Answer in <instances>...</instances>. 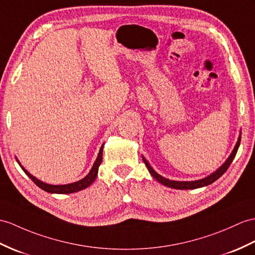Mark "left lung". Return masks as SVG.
<instances>
[{"label":"left lung","instance_id":"obj_1","mask_svg":"<svg viewBox=\"0 0 255 255\" xmlns=\"http://www.w3.org/2000/svg\"><path fill=\"white\" fill-rule=\"evenodd\" d=\"M240 140H241V135L239 137L238 141H237V144L235 146L234 151L232 152V154H230V156L228 157L227 161L225 162L220 168H218L216 171H214L213 174H211L210 176L206 177V178L195 180V181H175V180H169V179L164 178V177H162L161 175H158L156 171L150 166V164L147 163V161L144 157L142 159H143L145 166L147 167V169H149L150 174L153 176V178L156 179L158 182H161L162 185L167 186L169 188H174V189H180V190H187V189H197V188H201V187H205L208 185H211V183H213L215 180H217L225 173V171L228 169V167L230 166V164H232V162H233V159L235 158V156L237 154V151H238V147L240 145Z\"/></svg>","mask_w":255,"mask_h":255}]
</instances>
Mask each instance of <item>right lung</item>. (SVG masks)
<instances>
[{
  "label": "right lung",
  "mask_w": 255,
  "mask_h": 255,
  "mask_svg": "<svg viewBox=\"0 0 255 255\" xmlns=\"http://www.w3.org/2000/svg\"><path fill=\"white\" fill-rule=\"evenodd\" d=\"M102 153H103V145L101 146L100 152H99V155L96 159V162H94L93 166L91 168V170L89 171V174L85 177L84 179H81L77 182L74 183H68V185H47L45 182H42L41 180L37 179L35 177H33L31 174H29L28 171L23 168L22 170L25 171V173L28 175L29 178H30L35 185H37L39 188L42 189V190L46 191V192H50V193H73V192H77V191H80L82 189H86L87 187H89L91 185V183L94 181V179L97 178L98 176V170H99V166L102 163ZM20 165V164H19Z\"/></svg>",
  "instance_id": "obj_1"
}]
</instances>
